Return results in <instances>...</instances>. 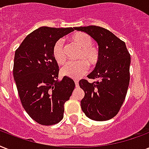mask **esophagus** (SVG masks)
<instances>
[{"label":"esophagus","instance_id":"1","mask_svg":"<svg viewBox=\"0 0 149 149\" xmlns=\"http://www.w3.org/2000/svg\"><path fill=\"white\" fill-rule=\"evenodd\" d=\"M74 82H75V84H76V86H79V81H78V80H77V79H75L74 80Z\"/></svg>","mask_w":149,"mask_h":149}]
</instances>
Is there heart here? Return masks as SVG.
Instances as JSON below:
<instances>
[{
  "instance_id": "1",
  "label": "heart",
  "mask_w": 149,
  "mask_h": 149,
  "mask_svg": "<svg viewBox=\"0 0 149 149\" xmlns=\"http://www.w3.org/2000/svg\"><path fill=\"white\" fill-rule=\"evenodd\" d=\"M70 40L73 45L79 48L77 58L78 61L68 63L61 70V73L65 77L78 79L84 76L88 70V65L91 68L96 67L100 59V51L97 45H93V38L85 32H75ZM52 56L56 63L63 65L66 63L64 42L59 39L54 44Z\"/></svg>"
}]
</instances>
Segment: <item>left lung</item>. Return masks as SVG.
<instances>
[{
    "mask_svg": "<svg viewBox=\"0 0 149 149\" xmlns=\"http://www.w3.org/2000/svg\"><path fill=\"white\" fill-rule=\"evenodd\" d=\"M75 30L89 34L95 39L100 51V59L95 70L88 75L89 83L79 84L85 95L80 102L82 111L92 120H110L118 114L125 101L130 82L131 56L125 42L102 27H75Z\"/></svg>",
    "mask_w": 149,
    "mask_h": 149,
    "instance_id": "left-lung-1",
    "label": "left lung"
}]
</instances>
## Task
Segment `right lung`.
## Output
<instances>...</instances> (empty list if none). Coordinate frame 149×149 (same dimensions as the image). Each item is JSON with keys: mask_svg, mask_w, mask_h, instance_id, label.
Here are the masks:
<instances>
[{"mask_svg": "<svg viewBox=\"0 0 149 149\" xmlns=\"http://www.w3.org/2000/svg\"><path fill=\"white\" fill-rule=\"evenodd\" d=\"M74 28L41 27L15 51L13 75L22 104L28 114L42 125H53L63 118L64 104L75 88L72 79L58 81V63L52 56L54 44Z\"/></svg>", "mask_w": 149, "mask_h": 149, "instance_id": "right-lung-1", "label": "right lung"}]
</instances>
